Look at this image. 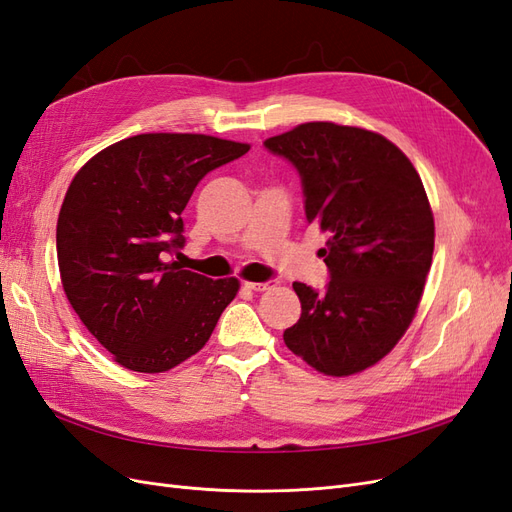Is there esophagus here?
<instances>
[{
	"label": "esophagus",
	"instance_id": "esophagus-1",
	"mask_svg": "<svg viewBox=\"0 0 512 512\" xmlns=\"http://www.w3.org/2000/svg\"><path fill=\"white\" fill-rule=\"evenodd\" d=\"M243 286L247 290H254V292H265V290L275 288V282L273 280H269V282H243Z\"/></svg>",
	"mask_w": 512,
	"mask_h": 512
}]
</instances>
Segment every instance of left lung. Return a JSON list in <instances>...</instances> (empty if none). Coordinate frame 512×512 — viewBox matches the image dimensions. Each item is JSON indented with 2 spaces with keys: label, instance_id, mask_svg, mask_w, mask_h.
Masks as SVG:
<instances>
[{
  "label": "left lung",
  "instance_id": "left-lung-1",
  "mask_svg": "<svg viewBox=\"0 0 512 512\" xmlns=\"http://www.w3.org/2000/svg\"><path fill=\"white\" fill-rule=\"evenodd\" d=\"M265 147L301 177L305 218L327 232L324 290L294 282L301 318L286 346L327 376L378 363L406 333L433 254V213L412 162L384 136L301 123Z\"/></svg>",
  "mask_w": 512,
  "mask_h": 512
}]
</instances>
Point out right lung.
<instances>
[{
  "instance_id": "add662e5",
  "label": "right lung",
  "mask_w": 512,
  "mask_h": 512,
  "mask_svg": "<svg viewBox=\"0 0 512 512\" xmlns=\"http://www.w3.org/2000/svg\"><path fill=\"white\" fill-rule=\"evenodd\" d=\"M250 145L205 134H138L102 149L66 192L57 262L87 331L132 371L160 374L207 344L239 280L183 269L181 213L211 170Z\"/></svg>"
}]
</instances>
